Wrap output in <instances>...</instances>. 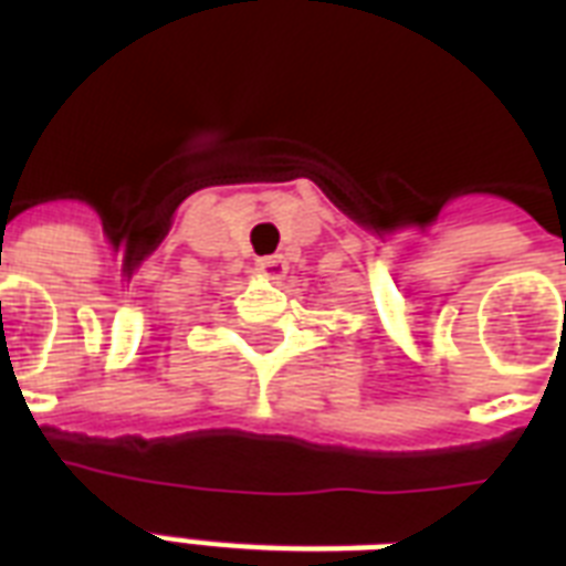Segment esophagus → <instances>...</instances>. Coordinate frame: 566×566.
Instances as JSON below:
<instances>
[{
	"label": "esophagus",
	"instance_id": "esophagus-1",
	"mask_svg": "<svg viewBox=\"0 0 566 566\" xmlns=\"http://www.w3.org/2000/svg\"><path fill=\"white\" fill-rule=\"evenodd\" d=\"M255 266H258V273L266 275V279H282L284 270H287V266H284V258H282V255H264V258H258Z\"/></svg>",
	"mask_w": 566,
	"mask_h": 566
}]
</instances>
